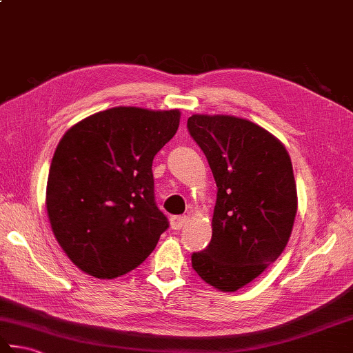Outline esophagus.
Returning <instances> with one entry per match:
<instances>
[{
    "instance_id": "34e87169",
    "label": "esophagus",
    "mask_w": 353,
    "mask_h": 353,
    "mask_svg": "<svg viewBox=\"0 0 353 353\" xmlns=\"http://www.w3.org/2000/svg\"><path fill=\"white\" fill-rule=\"evenodd\" d=\"M186 219L185 216H182V217H171V220H170V225H171V228L174 231H179V230H182V228L186 225Z\"/></svg>"
}]
</instances>
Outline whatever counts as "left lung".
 Wrapping results in <instances>:
<instances>
[{
    "label": "left lung",
    "mask_w": 353,
    "mask_h": 353,
    "mask_svg": "<svg viewBox=\"0 0 353 353\" xmlns=\"http://www.w3.org/2000/svg\"><path fill=\"white\" fill-rule=\"evenodd\" d=\"M192 139L217 185L212 237L191 257L199 277L236 292L277 260L296 216V185L285 145L263 127L228 114H192Z\"/></svg>",
    "instance_id": "obj_1"
}]
</instances>
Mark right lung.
<instances>
[{"label": "right lung", "mask_w": 353, "mask_h": 353, "mask_svg": "<svg viewBox=\"0 0 353 353\" xmlns=\"http://www.w3.org/2000/svg\"><path fill=\"white\" fill-rule=\"evenodd\" d=\"M181 112L114 107L65 131L50 163L46 208L54 239L81 271L110 280L153 252L168 220L154 202V156Z\"/></svg>", "instance_id": "obj_1"}]
</instances>
